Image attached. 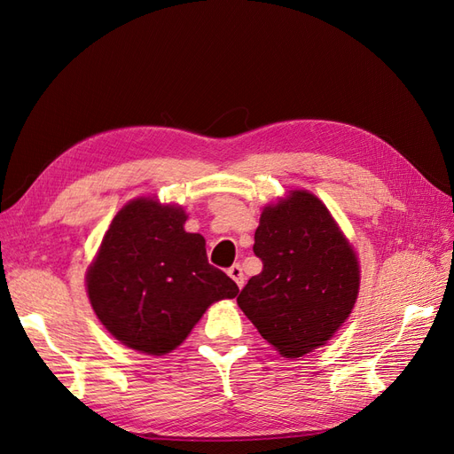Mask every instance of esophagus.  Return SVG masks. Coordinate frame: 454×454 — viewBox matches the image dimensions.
Segmentation results:
<instances>
[{"label":"esophagus","mask_w":454,"mask_h":454,"mask_svg":"<svg viewBox=\"0 0 454 454\" xmlns=\"http://www.w3.org/2000/svg\"><path fill=\"white\" fill-rule=\"evenodd\" d=\"M227 274L229 277L237 282V286L239 287H242L244 286V272H242V267L240 265H232V267H229V270H227Z\"/></svg>","instance_id":"1"}]
</instances>
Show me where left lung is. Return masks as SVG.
I'll list each match as a JSON object with an SVG mask.
<instances>
[{
    "mask_svg": "<svg viewBox=\"0 0 454 454\" xmlns=\"http://www.w3.org/2000/svg\"><path fill=\"white\" fill-rule=\"evenodd\" d=\"M254 254L263 270L237 297L261 337L286 358H301L333 337L354 309L360 265L325 204L292 191L265 206Z\"/></svg>",
    "mask_w": 454,
    "mask_h": 454,
    "instance_id": "1",
    "label": "left lung"
}]
</instances>
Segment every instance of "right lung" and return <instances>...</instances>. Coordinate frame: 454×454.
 Here are the masks:
<instances>
[{
    "instance_id": "add662e5",
    "label": "right lung",
    "mask_w": 454,
    "mask_h": 454,
    "mask_svg": "<svg viewBox=\"0 0 454 454\" xmlns=\"http://www.w3.org/2000/svg\"><path fill=\"white\" fill-rule=\"evenodd\" d=\"M182 206L140 197L122 206L87 270V294L104 327L151 356L180 347L212 303L239 286L208 263L206 242L184 229Z\"/></svg>"
}]
</instances>
